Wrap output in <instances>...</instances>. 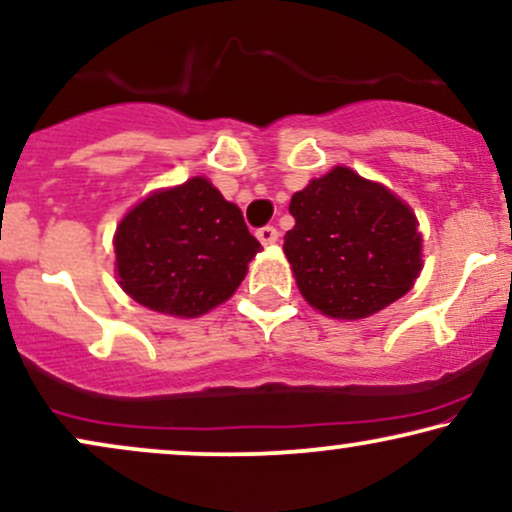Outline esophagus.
Returning <instances> with one entry per match:
<instances>
[{
	"label": "esophagus",
	"mask_w": 512,
	"mask_h": 512,
	"mask_svg": "<svg viewBox=\"0 0 512 512\" xmlns=\"http://www.w3.org/2000/svg\"><path fill=\"white\" fill-rule=\"evenodd\" d=\"M256 237L261 244H275L277 237H280V232H277V227L273 225H263L256 230Z\"/></svg>",
	"instance_id": "esophagus-1"
}]
</instances>
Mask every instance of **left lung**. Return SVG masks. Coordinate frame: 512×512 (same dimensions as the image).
Listing matches in <instances>:
<instances>
[{"instance_id":"8db88e82","label":"left lung","mask_w":512,"mask_h":512,"mask_svg":"<svg viewBox=\"0 0 512 512\" xmlns=\"http://www.w3.org/2000/svg\"><path fill=\"white\" fill-rule=\"evenodd\" d=\"M289 213L296 225L285 254L318 311L368 318L413 287L422 268L418 223L387 187L339 166L296 192Z\"/></svg>"}]
</instances>
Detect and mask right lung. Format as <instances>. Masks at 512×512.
I'll list each match as a JSON object with an SVG mask.
<instances>
[{"instance_id":"add662e5","label":"right lung","mask_w":512,"mask_h":512,"mask_svg":"<svg viewBox=\"0 0 512 512\" xmlns=\"http://www.w3.org/2000/svg\"><path fill=\"white\" fill-rule=\"evenodd\" d=\"M121 287L151 311L194 318L230 299L261 251L242 211L211 182L151 194L116 230Z\"/></svg>"}]
</instances>
